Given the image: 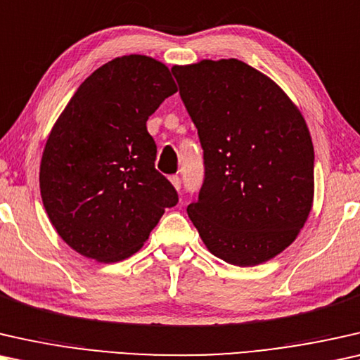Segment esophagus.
Here are the masks:
<instances>
[{
	"instance_id": "obj_1",
	"label": "esophagus",
	"mask_w": 360,
	"mask_h": 360,
	"mask_svg": "<svg viewBox=\"0 0 360 360\" xmlns=\"http://www.w3.org/2000/svg\"><path fill=\"white\" fill-rule=\"evenodd\" d=\"M169 181H171V184L174 186L176 191L181 189V178H179V176H171Z\"/></svg>"
}]
</instances>
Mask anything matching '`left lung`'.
<instances>
[{
	"label": "left lung",
	"mask_w": 360,
	"mask_h": 360,
	"mask_svg": "<svg viewBox=\"0 0 360 360\" xmlns=\"http://www.w3.org/2000/svg\"><path fill=\"white\" fill-rule=\"evenodd\" d=\"M204 150L205 179L187 215L212 255L257 266L290 246L315 194L305 119L276 81L236 58L176 65Z\"/></svg>",
	"instance_id": "left-lung-1"
}]
</instances>
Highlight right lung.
I'll list each match as a JSON object with an SVG mask.
<instances>
[{
  "mask_svg": "<svg viewBox=\"0 0 360 360\" xmlns=\"http://www.w3.org/2000/svg\"><path fill=\"white\" fill-rule=\"evenodd\" d=\"M178 91L169 68L146 55L110 60L81 83L50 130L40 195L70 248L98 262L135 255L168 207L171 182L155 169L146 120Z\"/></svg>",
  "mask_w": 360,
  "mask_h": 360,
  "instance_id": "add662e5",
  "label": "right lung"
}]
</instances>
